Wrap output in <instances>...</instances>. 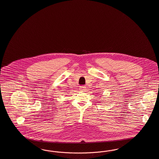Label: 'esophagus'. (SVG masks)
Instances as JSON below:
<instances>
[{"mask_svg": "<svg viewBox=\"0 0 159 159\" xmlns=\"http://www.w3.org/2000/svg\"><path fill=\"white\" fill-rule=\"evenodd\" d=\"M85 88H86V87L84 85V86H81L80 89L81 90H85Z\"/></svg>", "mask_w": 159, "mask_h": 159, "instance_id": "1", "label": "esophagus"}]
</instances>
